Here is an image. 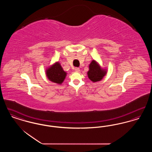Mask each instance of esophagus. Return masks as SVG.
<instances>
[{
    "label": "esophagus",
    "instance_id": "34e87169",
    "mask_svg": "<svg viewBox=\"0 0 152 152\" xmlns=\"http://www.w3.org/2000/svg\"><path fill=\"white\" fill-rule=\"evenodd\" d=\"M75 71H76V72H79L80 68H78V67H76V68H75Z\"/></svg>",
    "mask_w": 152,
    "mask_h": 152
}]
</instances>
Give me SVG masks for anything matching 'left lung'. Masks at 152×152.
I'll use <instances>...</instances> for the list:
<instances>
[{
  "instance_id": "left-lung-1",
  "label": "left lung",
  "mask_w": 152,
  "mask_h": 152,
  "mask_svg": "<svg viewBox=\"0 0 152 152\" xmlns=\"http://www.w3.org/2000/svg\"><path fill=\"white\" fill-rule=\"evenodd\" d=\"M106 74V71L102 70L99 64L93 60L89 65V70L88 72L89 79L93 82L101 80Z\"/></svg>"
}]
</instances>
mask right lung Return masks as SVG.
Instances as JSON below:
<instances>
[{
    "label": "right lung",
    "mask_w": 152,
    "mask_h": 152,
    "mask_svg": "<svg viewBox=\"0 0 152 152\" xmlns=\"http://www.w3.org/2000/svg\"><path fill=\"white\" fill-rule=\"evenodd\" d=\"M46 74L48 79L57 84H61L66 75L58 63H55L48 69Z\"/></svg>",
    "instance_id": "1"
}]
</instances>
